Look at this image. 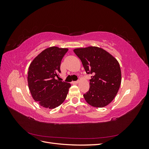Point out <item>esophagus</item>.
Here are the masks:
<instances>
[{
  "instance_id": "esophagus-1",
  "label": "esophagus",
  "mask_w": 149,
  "mask_h": 149,
  "mask_svg": "<svg viewBox=\"0 0 149 149\" xmlns=\"http://www.w3.org/2000/svg\"><path fill=\"white\" fill-rule=\"evenodd\" d=\"M79 82V81H72V83L74 84H78Z\"/></svg>"
}]
</instances>
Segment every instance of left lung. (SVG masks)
Listing matches in <instances>:
<instances>
[{
	"instance_id": "8db88e82",
	"label": "left lung",
	"mask_w": 149,
	"mask_h": 149,
	"mask_svg": "<svg viewBox=\"0 0 149 149\" xmlns=\"http://www.w3.org/2000/svg\"><path fill=\"white\" fill-rule=\"evenodd\" d=\"M73 52L82 62L88 74H93L89 89L83 96L89 105L103 107L115 98L121 84V70L118 61L101 48H78Z\"/></svg>"
}]
</instances>
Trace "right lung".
<instances>
[{"instance_id":"obj_1","label":"right lung","mask_w":149,"mask_h":149,"mask_svg":"<svg viewBox=\"0 0 149 149\" xmlns=\"http://www.w3.org/2000/svg\"><path fill=\"white\" fill-rule=\"evenodd\" d=\"M68 50L66 48L51 47L36 56L29 67L28 85L33 100L40 106L55 109L64 102L71 84L60 81V65Z\"/></svg>"}]
</instances>
